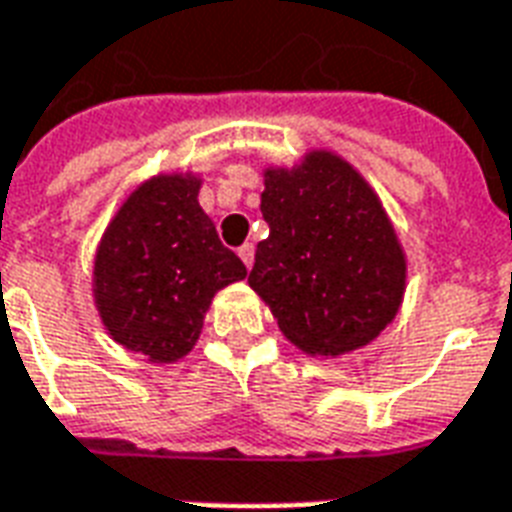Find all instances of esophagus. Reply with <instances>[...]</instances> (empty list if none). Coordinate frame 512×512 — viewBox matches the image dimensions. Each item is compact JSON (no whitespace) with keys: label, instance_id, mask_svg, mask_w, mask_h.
Listing matches in <instances>:
<instances>
[{"label":"esophagus","instance_id":"esophagus-1","mask_svg":"<svg viewBox=\"0 0 512 512\" xmlns=\"http://www.w3.org/2000/svg\"><path fill=\"white\" fill-rule=\"evenodd\" d=\"M239 257L241 263L247 265V268H252V263H255V244H244V247H239Z\"/></svg>","mask_w":512,"mask_h":512}]
</instances>
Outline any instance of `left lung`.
Segmentation results:
<instances>
[{
	"label": "left lung",
	"instance_id": "left-lung-1",
	"mask_svg": "<svg viewBox=\"0 0 512 512\" xmlns=\"http://www.w3.org/2000/svg\"><path fill=\"white\" fill-rule=\"evenodd\" d=\"M260 196L268 239L249 287L305 356L340 358L393 324L406 292L404 244L361 172L327 148L268 164Z\"/></svg>",
	"mask_w": 512,
	"mask_h": 512
}]
</instances>
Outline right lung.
<instances>
[{
    "instance_id": "1",
    "label": "right lung",
    "mask_w": 512,
    "mask_h": 512,
    "mask_svg": "<svg viewBox=\"0 0 512 512\" xmlns=\"http://www.w3.org/2000/svg\"><path fill=\"white\" fill-rule=\"evenodd\" d=\"M199 172H156L119 204L92 260V303L108 337L151 364L199 342L212 297L247 268L201 209Z\"/></svg>"
}]
</instances>
